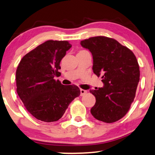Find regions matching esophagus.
<instances>
[{
  "instance_id": "1",
  "label": "esophagus",
  "mask_w": 155,
  "mask_h": 155,
  "mask_svg": "<svg viewBox=\"0 0 155 155\" xmlns=\"http://www.w3.org/2000/svg\"><path fill=\"white\" fill-rule=\"evenodd\" d=\"M80 92H81V96L85 95V94L87 92V91H85V90H84V89H81L80 90Z\"/></svg>"
}]
</instances>
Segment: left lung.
Returning a JSON list of instances; mask_svg holds the SVG:
<instances>
[{
	"mask_svg": "<svg viewBox=\"0 0 155 155\" xmlns=\"http://www.w3.org/2000/svg\"><path fill=\"white\" fill-rule=\"evenodd\" d=\"M91 52L93 72L101 76L104 87L90 90L95 104L91 114L98 120L111 123L123 117L134 100L140 79L137 58L127 47L104 36L93 37L81 41Z\"/></svg>",
	"mask_w": 155,
	"mask_h": 155,
	"instance_id": "left-lung-1",
	"label": "left lung"
}]
</instances>
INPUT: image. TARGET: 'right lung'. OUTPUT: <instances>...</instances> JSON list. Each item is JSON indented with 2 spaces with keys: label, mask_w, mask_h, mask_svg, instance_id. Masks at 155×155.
Masks as SVG:
<instances>
[{
  "label": "right lung",
  "mask_w": 155,
  "mask_h": 155,
  "mask_svg": "<svg viewBox=\"0 0 155 155\" xmlns=\"http://www.w3.org/2000/svg\"><path fill=\"white\" fill-rule=\"evenodd\" d=\"M71 47L68 41L48 40L28 53L16 71L17 92L28 111L41 121L58 120L68 106L80 95L77 85H64L60 63Z\"/></svg>",
  "instance_id": "1"
}]
</instances>
